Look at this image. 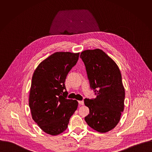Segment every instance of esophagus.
<instances>
[{"instance_id":"1","label":"esophagus","mask_w":152,"mask_h":152,"mask_svg":"<svg viewBox=\"0 0 152 152\" xmlns=\"http://www.w3.org/2000/svg\"><path fill=\"white\" fill-rule=\"evenodd\" d=\"M78 103H79V104H80V105H83L84 104V102L83 101H78Z\"/></svg>"}]
</instances>
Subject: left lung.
I'll use <instances>...</instances> for the list:
<instances>
[{
    "instance_id": "left-lung-1",
    "label": "left lung",
    "mask_w": 152,
    "mask_h": 152,
    "mask_svg": "<svg viewBox=\"0 0 152 152\" xmlns=\"http://www.w3.org/2000/svg\"><path fill=\"white\" fill-rule=\"evenodd\" d=\"M90 87L96 97L84 99L89 113L85 117L93 129L105 133L119 123L124 109L125 88L120 69L115 62L100 49L87 50L81 53Z\"/></svg>"
}]
</instances>
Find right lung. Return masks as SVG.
Segmentation results:
<instances>
[{
    "label": "right lung",
    "mask_w": 152,
    "mask_h": 152,
    "mask_svg": "<svg viewBox=\"0 0 152 152\" xmlns=\"http://www.w3.org/2000/svg\"><path fill=\"white\" fill-rule=\"evenodd\" d=\"M79 55L56 52L43 61L33 73L29 107L33 119L47 134L55 136L66 130L77 109V101L66 99L64 83Z\"/></svg>",
    "instance_id": "obj_1"
}]
</instances>
